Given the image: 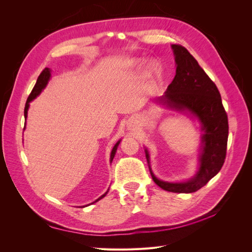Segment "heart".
Wrapping results in <instances>:
<instances>
[{"mask_svg": "<svg viewBox=\"0 0 252 252\" xmlns=\"http://www.w3.org/2000/svg\"><path fill=\"white\" fill-rule=\"evenodd\" d=\"M144 64L143 59H131L126 63L127 67L129 68H138ZM162 72V67L158 61L152 60L149 61L146 65V74L148 77H158V75Z\"/></svg>", "mask_w": 252, "mask_h": 252, "instance_id": "heart-1", "label": "heart"}]
</instances>
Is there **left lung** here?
<instances>
[{
    "label": "left lung",
    "instance_id": "8db88e82",
    "mask_svg": "<svg viewBox=\"0 0 252 252\" xmlns=\"http://www.w3.org/2000/svg\"><path fill=\"white\" fill-rule=\"evenodd\" d=\"M175 61V77L164 95L156 103L165 108L186 113L201 124V148L199 166L193 177L183 182H167L158 179L150 166V157L145 147L152 180L166 191L178 193L195 192L219 173L226 158L228 119L222 98L216 86L196 60L181 45H171Z\"/></svg>",
    "mask_w": 252,
    "mask_h": 252
}]
</instances>
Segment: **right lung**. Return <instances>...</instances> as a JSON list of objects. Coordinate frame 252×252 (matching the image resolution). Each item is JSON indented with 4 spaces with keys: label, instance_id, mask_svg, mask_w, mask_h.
Wrapping results in <instances>:
<instances>
[{
    "label": "right lung",
    "instance_id": "obj_1",
    "mask_svg": "<svg viewBox=\"0 0 252 252\" xmlns=\"http://www.w3.org/2000/svg\"><path fill=\"white\" fill-rule=\"evenodd\" d=\"M50 77H51V70H50V68H45V69L41 72V74L39 75V78H37L35 85H34V87H33V89H32V94H29V96H28V98H27L26 105H25V109H24V117H25V120H27V113H28V109H29V106H30V105H29L30 102L33 101L37 95H40V94L42 93L43 89L47 86L48 81L50 80ZM25 127H26V123H25ZM25 127H24V129H25ZM121 141H122V140H119V141L116 143V145H114V146H113L112 150H111V154H110V163L112 162V159H113L114 156H116V152H117L118 146H119V144L121 143ZM108 190H109V189H108ZM108 190H107V191H106L103 195H101L100 197H98V199H96L94 202H93L91 204L96 203L97 201H100L101 199H103V197L108 193ZM89 205H90V204H89ZM86 206H87V205H86ZM83 207H85V206H83Z\"/></svg>",
    "mask_w": 252,
    "mask_h": 252
}]
</instances>
